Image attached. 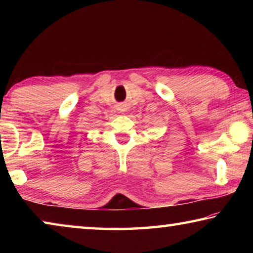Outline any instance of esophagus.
Masks as SVG:
<instances>
[{"instance_id": "obj_1", "label": "esophagus", "mask_w": 253, "mask_h": 253, "mask_svg": "<svg viewBox=\"0 0 253 253\" xmlns=\"http://www.w3.org/2000/svg\"><path fill=\"white\" fill-rule=\"evenodd\" d=\"M118 110L121 111V113H124V111L127 110V106L125 104H119L118 105Z\"/></svg>"}]
</instances>
